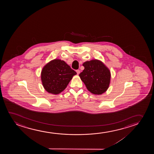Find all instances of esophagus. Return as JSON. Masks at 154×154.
I'll return each mask as SVG.
<instances>
[{
  "label": "esophagus",
  "mask_w": 154,
  "mask_h": 154,
  "mask_svg": "<svg viewBox=\"0 0 154 154\" xmlns=\"http://www.w3.org/2000/svg\"><path fill=\"white\" fill-rule=\"evenodd\" d=\"M76 72H77V75H79V74H80V70L78 69L76 70Z\"/></svg>",
  "instance_id": "obj_1"
}]
</instances>
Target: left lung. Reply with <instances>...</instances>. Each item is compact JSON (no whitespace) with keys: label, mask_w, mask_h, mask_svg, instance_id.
Wrapping results in <instances>:
<instances>
[{"label":"left lung","mask_w":154,"mask_h":154,"mask_svg":"<svg viewBox=\"0 0 154 154\" xmlns=\"http://www.w3.org/2000/svg\"><path fill=\"white\" fill-rule=\"evenodd\" d=\"M82 65L85 69L79 76L87 89L95 95L105 93L110 82L109 69L97 59L86 61Z\"/></svg>","instance_id":"1"}]
</instances>
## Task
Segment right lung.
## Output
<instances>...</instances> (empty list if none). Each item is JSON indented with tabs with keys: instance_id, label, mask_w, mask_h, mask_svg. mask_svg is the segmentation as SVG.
<instances>
[{
	"instance_id": "add662e5",
	"label": "right lung",
	"mask_w": 154,
	"mask_h": 154,
	"mask_svg": "<svg viewBox=\"0 0 154 154\" xmlns=\"http://www.w3.org/2000/svg\"><path fill=\"white\" fill-rule=\"evenodd\" d=\"M76 72L63 60L54 59L42 68L41 79L45 89L52 94H59L65 89Z\"/></svg>"
}]
</instances>
